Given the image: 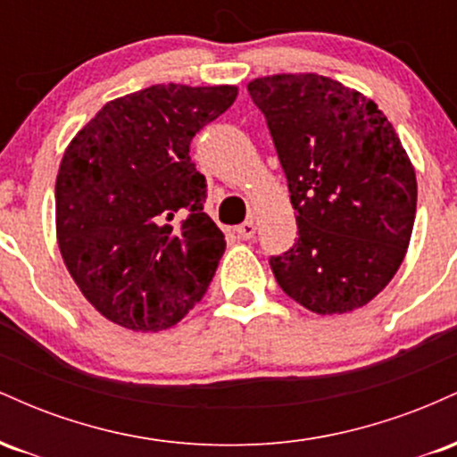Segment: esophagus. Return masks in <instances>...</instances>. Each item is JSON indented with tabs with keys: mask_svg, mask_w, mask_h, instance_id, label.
<instances>
[{
	"mask_svg": "<svg viewBox=\"0 0 457 457\" xmlns=\"http://www.w3.org/2000/svg\"><path fill=\"white\" fill-rule=\"evenodd\" d=\"M236 234H238V238H243V240L253 238V236H255V223L253 221L240 223L238 228H236Z\"/></svg>",
	"mask_w": 457,
	"mask_h": 457,
	"instance_id": "esophagus-1",
	"label": "esophagus"
}]
</instances>
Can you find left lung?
I'll return each mask as SVG.
<instances>
[{
  "label": "left lung",
  "instance_id": "obj_1",
  "mask_svg": "<svg viewBox=\"0 0 457 457\" xmlns=\"http://www.w3.org/2000/svg\"><path fill=\"white\" fill-rule=\"evenodd\" d=\"M287 178L298 238L269 260L287 296L330 316L367 305L400 269L417 212V178L385 113L322 75L246 86Z\"/></svg>",
  "mask_w": 457,
  "mask_h": 457
}]
</instances>
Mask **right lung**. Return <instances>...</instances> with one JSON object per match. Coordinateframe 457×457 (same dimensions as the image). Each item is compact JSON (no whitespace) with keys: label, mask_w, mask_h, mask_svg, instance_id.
Here are the masks:
<instances>
[{"label":"right lung","mask_w":457,"mask_h":457,"mask_svg":"<svg viewBox=\"0 0 457 457\" xmlns=\"http://www.w3.org/2000/svg\"><path fill=\"white\" fill-rule=\"evenodd\" d=\"M234 86H152L107 103L77 133L55 182V223L72 279L104 318L174 327L202 301L225 251L204 212L191 141L228 112Z\"/></svg>","instance_id":"right-lung-1"}]
</instances>
